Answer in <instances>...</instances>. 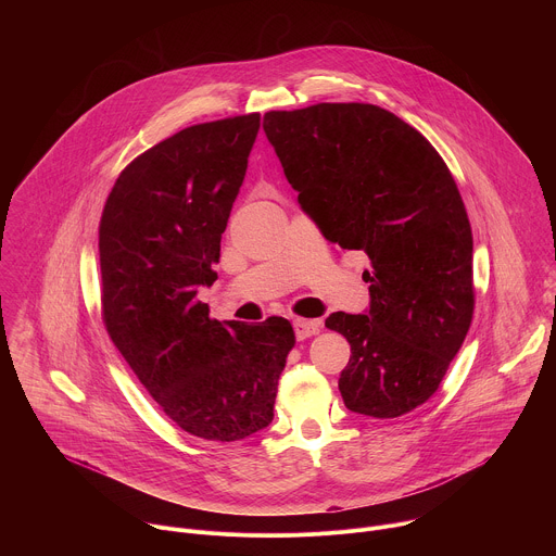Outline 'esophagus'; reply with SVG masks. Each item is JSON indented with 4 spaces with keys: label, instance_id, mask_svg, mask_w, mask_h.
Wrapping results in <instances>:
<instances>
[{
    "label": "esophagus",
    "instance_id": "obj_1",
    "mask_svg": "<svg viewBox=\"0 0 556 556\" xmlns=\"http://www.w3.org/2000/svg\"><path fill=\"white\" fill-rule=\"evenodd\" d=\"M320 331V320H307V318H296L294 320V333L299 340H307Z\"/></svg>",
    "mask_w": 556,
    "mask_h": 556
}]
</instances>
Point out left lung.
<instances>
[{
    "label": "left lung",
    "mask_w": 556,
    "mask_h": 556,
    "mask_svg": "<svg viewBox=\"0 0 556 556\" xmlns=\"http://www.w3.org/2000/svg\"><path fill=\"white\" fill-rule=\"evenodd\" d=\"M264 131L323 236L372 264L368 312L325 320L351 344L344 405L370 418L416 409L438 392L475 312L472 229L446 162L372 103L273 110Z\"/></svg>",
    "instance_id": "8db88e82"
}]
</instances>
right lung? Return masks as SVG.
<instances>
[{
	"label": "right lung",
	"mask_w": 556,
	"mask_h": 556,
	"mask_svg": "<svg viewBox=\"0 0 556 556\" xmlns=\"http://www.w3.org/2000/svg\"><path fill=\"white\" fill-rule=\"evenodd\" d=\"M260 114L186 127L118 175L99 223L105 329L160 409L186 433L238 442L273 422L294 346L286 318L212 320L220 236L247 175Z\"/></svg>",
	"instance_id": "add662e5"
}]
</instances>
